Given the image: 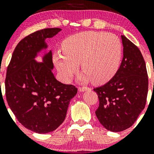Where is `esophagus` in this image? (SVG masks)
I'll use <instances>...</instances> for the list:
<instances>
[{
  "label": "esophagus",
  "instance_id": "esophagus-1",
  "mask_svg": "<svg viewBox=\"0 0 154 154\" xmlns=\"http://www.w3.org/2000/svg\"><path fill=\"white\" fill-rule=\"evenodd\" d=\"M88 90H90V88L88 87H79V91L80 92H84V91H88Z\"/></svg>",
  "mask_w": 154,
  "mask_h": 154
}]
</instances>
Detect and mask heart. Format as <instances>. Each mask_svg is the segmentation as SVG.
<instances>
[{
    "instance_id": "b5f03b06",
    "label": "heart",
    "mask_w": 154,
    "mask_h": 154,
    "mask_svg": "<svg viewBox=\"0 0 154 154\" xmlns=\"http://www.w3.org/2000/svg\"><path fill=\"white\" fill-rule=\"evenodd\" d=\"M63 52L53 59L63 82H68L79 69L84 70L79 79L103 84L114 77L122 56L119 39L111 33L88 31L71 35L62 43Z\"/></svg>"
}]
</instances>
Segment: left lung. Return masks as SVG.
I'll use <instances>...</instances> for the list:
<instances>
[{
	"label": "left lung",
	"instance_id": "1",
	"mask_svg": "<svg viewBox=\"0 0 154 154\" xmlns=\"http://www.w3.org/2000/svg\"><path fill=\"white\" fill-rule=\"evenodd\" d=\"M123 59L115 75L94 88L99 99L97 118L106 130L121 132L132 126L144 109L148 78L146 63L138 48L122 35Z\"/></svg>",
	"mask_w": 154,
	"mask_h": 154
}]
</instances>
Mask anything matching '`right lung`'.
<instances>
[{"instance_id":"add662e5","label":"right lung","mask_w":154,"mask_h":154,"mask_svg":"<svg viewBox=\"0 0 154 154\" xmlns=\"http://www.w3.org/2000/svg\"><path fill=\"white\" fill-rule=\"evenodd\" d=\"M61 29L47 28L22 39L15 48L7 68L6 96L10 109L24 128L40 134L57 129L66 117L77 88L55 78L52 51H45L42 62L35 59L46 50L47 38Z\"/></svg>"}]
</instances>
